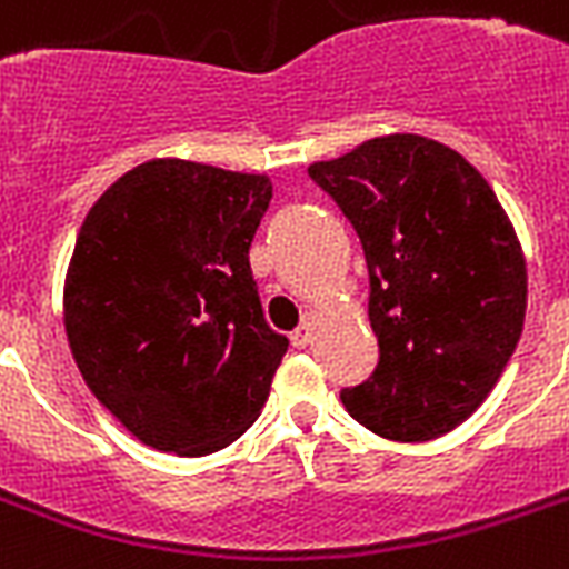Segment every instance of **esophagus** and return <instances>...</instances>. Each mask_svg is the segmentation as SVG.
I'll use <instances>...</instances> for the list:
<instances>
[{
	"mask_svg": "<svg viewBox=\"0 0 569 569\" xmlns=\"http://www.w3.org/2000/svg\"><path fill=\"white\" fill-rule=\"evenodd\" d=\"M313 342V316H303V322L292 331V346L295 349H303Z\"/></svg>",
	"mask_w": 569,
	"mask_h": 569,
	"instance_id": "1",
	"label": "esophagus"
}]
</instances>
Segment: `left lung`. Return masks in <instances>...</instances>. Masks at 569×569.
I'll list each match as a JSON object with an SVG mask.
<instances>
[{
	"label": "left lung",
	"mask_w": 569,
	"mask_h": 569,
	"mask_svg": "<svg viewBox=\"0 0 569 569\" xmlns=\"http://www.w3.org/2000/svg\"><path fill=\"white\" fill-rule=\"evenodd\" d=\"M307 172L349 217L370 271L379 363L340 390L342 406L381 439H439L487 400L526 322V259L505 208L459 151L415 133Z\"/></svg>",
	"instance_id": "left-lung-1"
}]
</instances>
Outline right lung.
<instances>
[{
    "label": "right lung",
    "instance_id": "obj_1",
    "mask_svg": "<svg viewBox=\"0 0 569 569\" xmlns=\"http://www.w3.org/2000/svg\"><path fill=\"white\" fill-rule=\"evenodd\" d=\"M268 202V176L163 158L124 172L82 220L64 331L86 385L142 445L206 457L266 406L289 349L250 271Z\"/></svg>",
    "mask_w": 569,
    "mask_h": 569
}]
</instances>
